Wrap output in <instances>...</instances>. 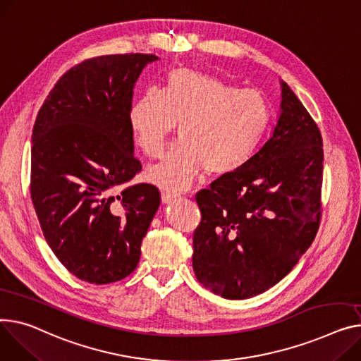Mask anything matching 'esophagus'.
Listing matches in <instances>:
<instances>
[{
	"label": "esophagus",
	"mask_w": 361,
	"mask_h": 361,
	"mask_svg": "<svg viewBox=\"0 0 361 361\" xmlns=\"http://www.w3.org/2000/svg\"><path fill=\"white\" fill-rule=\"evenodd\" d=\"M161 199H162V203L168 204V203L177 200V195H173V193H170V191H164V193L161 195Z\"/></svg>",
	"instance_id": "34e87169"
}]
</instances>
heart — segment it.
Returning <instances> with one entry per match:
<instances>
[{
  "label": "heart",
  "mask_w": 361,
  "mask_h": 361,
  "mask_svg": "<svg viewBox=\"0 0 361 361\" xmlns=\"http://www.w3.org/2000/svg\"><path fill=\"white\" fill-rule=\"evenodd\" d=\"M129 126L140 151L158 157L180 125L181 140L148 170L157 185L183 191L204 170L224 177L244 168L266 135L271 109L259 91L239 90L204 72L176 68L161 92L147 91L129 109Z\"/></svg>",
  "instance_id": "b5f03b06"
}]
</instances>
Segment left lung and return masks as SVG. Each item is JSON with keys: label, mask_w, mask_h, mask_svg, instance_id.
Segmentation results:
<instances>
[{"label": "left lung", "mask_w": 361, "mask_h": 361, "mask_svg": "<svg viewBox=\"0 0 361 361\" xmlns=\"http://www.w3.org/2000/svg\"><path fill=\"white\" fill-rule=\"evenodd\" d=\"M322 168L319 128L281 81L270 139L244 168L196 195L193 270L206 289L248 299L292 271L319 228Z\"/></svg>", "instance_id": "obj_1"}]
</instances>
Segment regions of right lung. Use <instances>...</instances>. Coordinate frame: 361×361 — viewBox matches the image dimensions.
Returning <instances> with one entry per match:
<instances>
[{"label": "right lung", "mask_w": 361, "mask_h": 361, "mask_svg": "<svg viewBox=\"0 0 361 361\" xmlns=\"http://www.w3.org/2000/svg\"><path fill=\"white\" fill-rule=\"evenodd\" d=\"M155 55L87 59L58 80L32 135L30 195L47 245L80 280L129 276L161 203L142 170L129 126L135 84Z\"/></svg>", "instance_id": "right-lung-1"}]
</instances>
